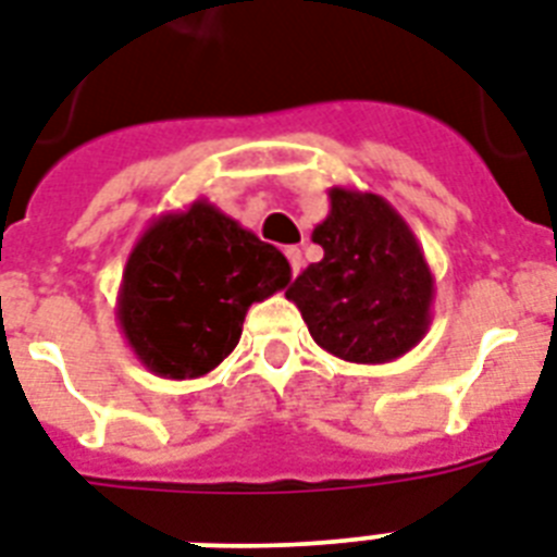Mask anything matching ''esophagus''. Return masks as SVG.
<instances>
[{
    "mask_svg": "<svg viewBox=\"0 0 557 557\" xmlns=\"http://www.w3.org/2000/svg\"><path fill=\"white\" fill-rule=\"evenodd\" d=\"M284 256H287V261H290L293 273H299L301 264H305V258H301L299 247H284Z\"/></svg>",
    "mask_w": 557,
    "mask_h": 557,
    "instance_id": "34e87169",
    "label": "esophagus"
}]
</instances>
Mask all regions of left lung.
I'll return each instance as SVG.
<instances>
[{
    "label": "left lung",
    "mask_w": 557,
    "mask_h": 557,
    "mask_svg": "<svg viewBox=\"0 0 557 557\" xmlns=\"http://www.w3.org/2000/svg\"><path fill=\"white\" fill-rule=\"evenodd\" d=\"M327 195L331 212L313 230L324 258L293 282L287 299L327 354L359 364L394 362L429 333V261L385 198L348 186Z\"/></svg>",
    "instance_id": "1"
}]
</instances>
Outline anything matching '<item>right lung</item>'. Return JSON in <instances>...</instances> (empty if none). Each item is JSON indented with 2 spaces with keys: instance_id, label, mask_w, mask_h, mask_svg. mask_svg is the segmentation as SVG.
<instances>
[{
  "instance_id": "obj_1",
  "label": "right lung",
  "mask_w": 557,
  "mask_h": 557,
  "mask_svg": "<svg viewBox=\"0 0 557 557\" xmlns=\"http://www.w3.org/2000/svg\"><path fill=\"white\" fill-rule=\"evenodd\" d=\"M287 284V258L201 198L154 218L128 252L120 331L154 376L198 380L233 354L250 305Z\"/></svg>"
}]
</instances>
